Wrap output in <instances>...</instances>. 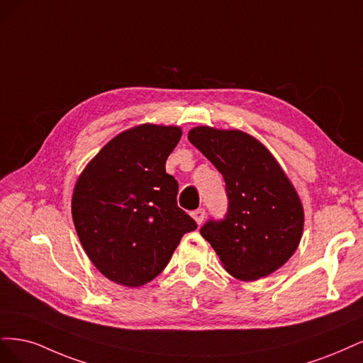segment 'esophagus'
I'll return each mask as SVG.
<instances>
[{"mask_svg": "<svg viewBox=\"0 0 363 363\" xmlns=\"http://www.w3.org/2000/svg\"><path fill=\"white\" fill-rule=\"evenodd\" d=\"M205 216H206V213H205L203 208H199V209H196V211L191 213V217L194 218V221H196L197 225L202 223V221L205 220Z\"/></svg>", "mask_w": 363, "mask_h": 363, "instance_id": "obj_1", "label": "esophagus"}]
</instances>
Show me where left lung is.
Wrapping results in <instances>:
<instances>
[{"mask_svg": "<svg viewBox=\"0 0 363 363\" xmlns=\"http://www.w3.org/2000/svg\"><path fill=\"white\" fill-rule=\"evenodd\" d=\"M189 140L223 174L229 201L225 218L206 221L201 235L233 277L249 282L274 273L301 240L305 214L294 185L247 133L196 126Z\"/></svg>", "mask_w": 363, "mask_h": 363, "instance_id": "8db88e82", "label": "left lung"}]
</instances>
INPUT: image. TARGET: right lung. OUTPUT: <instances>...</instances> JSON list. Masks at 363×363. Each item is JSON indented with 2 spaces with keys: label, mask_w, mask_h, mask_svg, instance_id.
I'll return each instance as SVG.
<instances>
[{
  "label": "right lung",
  "mask_w": 363,
  "mask_h": 363,
  "mask_svg": "<svg viewBox=\"0 0 363 363\" xmlns=\"http://www.w3.org/2000/svg\"><path fill=\"white\" fill-rule=\"evenodd\" d=\"M178 126L145 123L116 135L75 184L72 218L89 259L116 284L142 286L169 264L184 233L197 228L178 206L166 160Z\"/></svg>",
  "instance_id": "obj_1"
}]
</instances>
